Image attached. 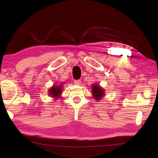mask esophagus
I'll return each instance as SVG.
<instances>
[{"mask_svg":"<svg viewBox=\"0 0 158 158\" xmlns=\"http://www.w3.org/2000/svg\"><path fill=\"white\" fill-rule=\"evenodd\" d=\"M74 84L76 85H80L81 84V80H74Z\"/></svg>","mask_w":158,"mask_h":158,"instance_id":"esophagus-1","label":"esophagus"}]
</instances>
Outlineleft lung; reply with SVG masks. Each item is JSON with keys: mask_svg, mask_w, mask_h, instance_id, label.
Wrapping results in <instances>:
<instances>
[{"mask_svg": "<svg viewBox=\"0 0 158 158\" xmlns=\"http://www.w3.org/2000/svg\"><path fill=\"white\" fill-rule=\"evenodd\" d=\"M92 94H93L95 99L98 100L100 99L101 97L103 96V95L105 93H104L103 89H101L100 87H99V85H94L93 87H92Z\"/></svg>", "mask_w": 158, "mask_h": 158, "instance_id": "1", "label": "left lung"}]
</instances>
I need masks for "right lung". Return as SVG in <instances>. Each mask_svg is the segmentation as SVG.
Returning <instances> with one entry per match:
<instances>
[{"mask_svg":"<svg viewBox=\"0 0 158 158\" xmlns=\"http://www.w3.org/2000/svg\"><path fill=\"white\" fill-rule=\"evenodd\" d=\"M61 88L62 85H53L51 89H49V94L51 95L52 97H58L61 94Z\"/></svg>","mask_w":158,"mask_h":158,"instance_id":"add662e5","label":"right lung"}]
</instances>
